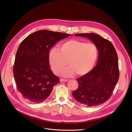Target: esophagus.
Segmentation results:
<instances>
[{
	"instance_id": "34e87169",
	"label": "esophagus",
	"mask_w": 132,
	"mask_h": 132,
	"mask_svg": "<svg viewBox=\"0 0 132 132\" xmlns=\"http://www.w3.org/2000/svg\"><path fill=\"white\" fill-rule=\"evenodd\" d=\"M68 81L67 79H60V81H61V82H65V81Z\"/></svg>"
}]
</instances>
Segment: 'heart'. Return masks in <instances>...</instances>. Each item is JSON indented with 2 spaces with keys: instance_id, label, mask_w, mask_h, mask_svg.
Segmentation results:
<instances>
[{
  "instance_id": "heart-1",
  "label": "heart",
  "mask_w": 132,
  "mask_h": 132,
  "mask_svg": "<svg viewBox=\"0 0 132 132\" xmlns=\"http://www.w3.org/2000/svg\"><path fill=\"white\" fill-rule=\"evenodd\" d=\"M59 51L51 50L49 63L56 75L61 74L69 63L71 68L63 73L65 77L87 74L93 69L98 57V49L95 43L79 39H70L62 43Z\"/></svg>"
}]
</instances>
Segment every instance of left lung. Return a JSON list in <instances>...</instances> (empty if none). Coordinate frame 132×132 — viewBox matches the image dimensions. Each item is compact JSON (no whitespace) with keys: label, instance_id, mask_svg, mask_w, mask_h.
Instances as JSON below:
<instances>
[{"label":"left lung","instance_id":"1","mask_svg":"<svg viewBox=\"0 0 132 132\" xmlns=\"http://www.w3.org/2000/svg\"><path fill=\"white\" fill-rule=\"evenodd\" d=\"M76 36L89 38L96 45L97 64L91 71L77 79L78 89L72 93L80 103L88 107L101 105L112 95L119 77L117 54L110 41L93 33L77 34Z\"/></svg>","mask_w":132,"mask_h":132}]
</instances>
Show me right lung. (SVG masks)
<instances>
[{
    "label": "right lung",
    "instance_id": "obj_1",
    "mask_svg": "<svg viewBox=\"0 0 132 132\" xmlns=\"http://www.w3.org/2000/svg\"><path fill=\"white\" fill-rule=\"evenodd\" d=\"M69 34L39 30L28 36L20 45L15 55L13 73L18 91L32 103H40L49 96L59 78L50 68L51 48Z\"/></svg>",
    "mask_w": 132,
    "mask_h": 132
}]
</instances>
